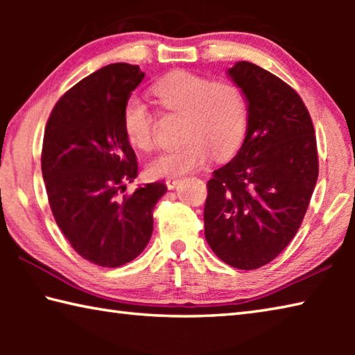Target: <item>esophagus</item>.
<instances>
[{"instance_id":"34e87169","label":"esophagus","mask_w":355,"mask_h":355,"mask_svg":"<svg viewBox=\"0 0 355 355\" xmlns=\"http://www.w3.org/2000/svg\"><path fill=\"white\" fill-rule=\"evenodd\" d=\"M180 182H182V180H180V178H169V180H166V186L169 189H173V188H177V186L180 184Z\"/></svg>"}]
</instances>
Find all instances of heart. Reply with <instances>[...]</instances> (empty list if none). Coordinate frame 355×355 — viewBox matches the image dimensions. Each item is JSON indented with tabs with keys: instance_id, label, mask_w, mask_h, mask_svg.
I'll use <instances>...</instances> for the list:
<instances>
[{
	"instance_id": "b5f03b06",
	"label": "heart",
	"mask_w": 355,
	"mask_h": 355,
	"mask_svg": "<svg viewBox=\"0 0 355 355\" xmlns=\"http://www.w3.org/2000/svg\"><path fill=\"white\" fill-rule=\"evenodd\" d=\"M153 95L167 112L183 116L182 147L159 153L147 164L155 178L196 171L213 153L216 159L238 152L248 128V100L233 81L175 71L153 86ZM123 133L131 146L147 152L155 144V120L139 98H130L122 114Z\"/></svg>"
}]
</instances>
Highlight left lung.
<instances>
[{
  "mask_svg": "<svg viewBox=\"0 0 355 355\" xmlns=\"http://www.w3.org/2000/svg\"><path fill=\"white\" fill-rule=\"evenodd\" d=\"M227 75L248 100V131L207 183L203 220L214 254L249 271L272 261L302 224L320 171L316 136L304 101L280 78L248 61Z\"/></svg>",
  "mask_w": 355,
  "mask_h": 355,
  "instance_id": "8db88e82",
  "label": "left lung"
}]
</instances>
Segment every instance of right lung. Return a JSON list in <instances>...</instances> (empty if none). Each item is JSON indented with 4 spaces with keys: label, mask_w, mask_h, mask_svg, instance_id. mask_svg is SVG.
<instances>
[{
    "label": "right lung",
    "mask_w": 355,
    "mask_h": 355,
    "mask_svg": "<svg viewBox=\"0 0 355 355\" xmlns=\"http://www.w3.org/2000/svg\"><path fill=\"white\" fill-rule=\"evenodd\" d=\"M144 76L125 62L94 71L59 98L45 127L42 175L53 216L71 248L103 268L146 249L155 205L167 191L156 182L120 196L137 177L122 114Z\"/></svg>",
    "instance_id": "right-lung-1"
}]
</instances>
